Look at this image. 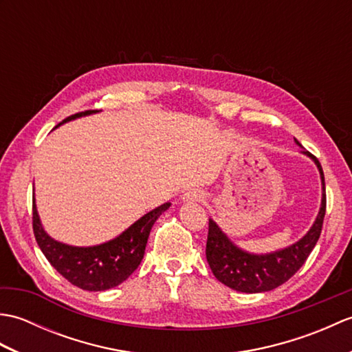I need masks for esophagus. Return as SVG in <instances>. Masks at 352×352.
<instances>
[{
	"mask_svg": "<svg viewBox=\"0 0 352 352\" xmlns=\"http://www.w3.org/2000/svg\"><path fill=\"white\" fill-rule=\"evenodd\" d=\"M183 199L184 201H201L203 199V195H201V192H198V190H189L184 193Z\"/></svg>",
	"mask_w": 352,
	"mask_h": 352,
	"instance_id": "34e87169",
	"label": "esophagus"
}]
</instances>
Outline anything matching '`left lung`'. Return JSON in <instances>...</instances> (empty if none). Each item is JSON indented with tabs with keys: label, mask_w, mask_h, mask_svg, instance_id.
Wrapping results in <instances>:
<instances>
[{
	"label": "left lung",
	"mask_w": 352,
	"mask_h": 352,
	"mask_svg": "<svg viewBox=\"0 0 352 352\" xmlns=\"http://www.w3.org/2000/svg\"><path fill=\"white\" fill-rule=\"evenodd\" d=\"M298 145L301 144L295 140ZM316 163L322 182V201L311 228L300 241L274 252L252 254L239 248L230 241L227 234L218 227L213 219H208V236L206 246V257L213 275L230 289L245 294H260L267 292L286 283L300 269L310 252L315 248L322 231L327 197L324 170L319 160L309 151H302Z\"/></svg>",
	"instance_id": "obj_1"
}]
</instances>
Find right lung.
<instances>
[{"label":"right lung","mask_w":352,"mask_h":352,"mask_svg":"<svg viewBox=\"0 0 352 352\" xmlns=\"http://www.w3.org/2000/svg\"><path fill=\"white\" fill-rule=\"evenodd\" d=\"M96 111L98 110L80 111L66 118L58 125ZM169 207L170 203L155 207L109 242L95 246H72L48 236L42 227L33 198V231L43 256L58 274L80 289L101 292L119 286L136 271L144 258L149 231L159 216Z\"/></svg>","instance_id":"right-lung-1"}]
</instances>
